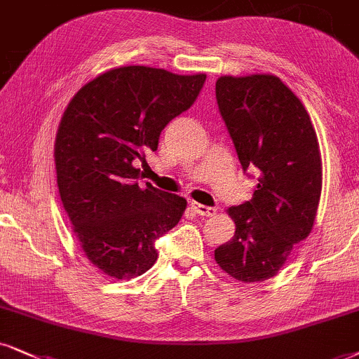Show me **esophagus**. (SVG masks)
<instances>
[{
    "label": "esophagus",
    "mask_w": 359,
    "mask_h": 359,
    "mask_svg": "<svg viewBox=\"0 0 359 359\" xmlns=\"http://www.w3.org/2000/svg\"><path fill=\"white\" fill-rule=\"evenodd\" d=\"M192 208L195 210V213L201 217H212V215H215V212H217L213 207L201 205V203H197V202H192Z\"/></svg>",
    "instance_id": "34e87169"
}]
</instances>
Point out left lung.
Masks as SVG:
<instances>
[{
    "mask_svg": "<svg viewBox=\"0 0 359 359\" xmlns=\"http://www.w3.org/2000/svg\"><path fill=\"white\" fill-rule=\"evenodd\" d=\"M215 97L242 169L257 175L250 201L229 208L235 235L215 260L245 283L278 273L311 232L321 194V156L300 99L276 76H222Z\"/></svg>",
    "mask_w": 359,
    "mask_h": 359,
    "instance_id": "1",
    "label": "left lung"
}]
</instances>
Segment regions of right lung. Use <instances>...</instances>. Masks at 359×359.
I'll list each match as a JSON object with an SVG mask.
<instances>
[{
  "label": "right lung",
  "instance_id": "obj_1",
  "mask_svg": "<svg viewBox=\"0 0 359 359\" xmlns=\"http://www.w3.org/2000/svg\"><path fill=\"white\" fill-rule=\"evenodd\" d=\"M205 79L117 67L81 88L65 111L54 151L59 194L86 255L112 278L146 273L157 260L156 242L182 219L187 201L151 182L139 187L137 165Z\"/></svg>",
  "mask_w": 359,
  "mask_h": 359
}]
</instances>
